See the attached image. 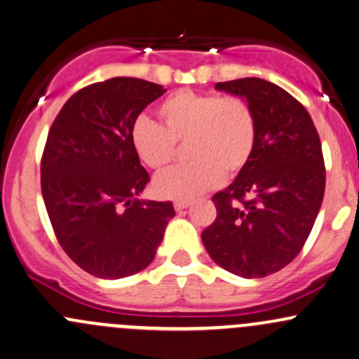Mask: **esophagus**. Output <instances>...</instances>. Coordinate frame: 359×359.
Listing matches in <instances>:
<instances>
[{
	"label": "esophagus",
	"instance_id": "1",
	"mask_svg": "<svg viewBox=\"0 0 359 359\" xmlns=\"http://www.w3.org/2000/svg\"><path fill=\"white\" fill-rule=\"evenodd\" d=\"M190 207V200H176L175 201V210L176 212H181L184 210V208Z\"/></svg>",
	"mask_w": 359,
	"mask_h": 359
}]
</instances>
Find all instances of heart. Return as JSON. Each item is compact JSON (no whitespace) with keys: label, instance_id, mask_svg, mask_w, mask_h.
I'll return each instance as SVG.
<instances>
[{"label":"heart","instance_id":"heart-1","mask_svg":"<svg viewBox=\"0 0 359 359\" xmlns=\"http://www.w3.org/2000/svg\"><path fill=\"white\" fill-rule=\"evenodd\" d=\"M156 114L161 126L146 116L132 123L130 144L140 163L163 171L183 144L191 161L156 178L154 191L163 198H195L217 187L224 175L233 178L244 171L255 154L256 115L241 96L180 90L161 102Z\"/></svg>","mask_w":359,"mask_h":359}]
</instances>
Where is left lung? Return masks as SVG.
<instances>
[{"label": "left lung", "instance_id": "obj_1", "mask_svg": "<svg viewBox=\"0 0 359 359\" xmlns=\"http://www.w3.org/2000/svg\"><path fill=\"white\" fill-rule=\"evenodd\" d=\"M255 110L256 149L244 171L212 201L217 219L201 232L219 266L243 278L280 271L304 248L325 190L317 128L299 100L259 78L217 83Z\"/></svg>", "mask_w": 359, "mask_h": 359}]
</instances>
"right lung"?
Listing matches in <instances>:
<instances>
[{"label": "right lung", "mask_w": 359, "mask_h": 359, "mask_svg": "<svg viewBox=\"0 0 359 359\" xmlns=\"http://www.w3.org/2000/svg\"><path fill=\"white\" fill-rule=\"evenodd\" d=\"M161 84L111 78L71 96L52 123L40 163L47 213L66 255L93 276L116 280L154 259L171 201L139 200L149 183L130 144L140 111Z\"/></svg>", "instance_id": "obj_1"}]
</instances>
